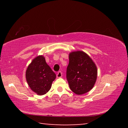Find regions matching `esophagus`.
Instances as JSON below:
<instances>
[{
  "label": "esophagus",
  "mask_w": 128,
  "mask_h": 128,
  "mask_svg": "<svg viewBox=\"0 0 128 128\" xmlns=\"http://www.w3.org/2000/svg\"><path fill=\"white\" fill-rule=\"evenodd\" d=\"M56 76H57L58 78H60L62 77V72L61 71H59V72H58L57 74H56Z\"/></svg>",
  "instance_id": "esophagus-1"
}]
</instances>
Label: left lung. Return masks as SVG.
Instances as JSON below:
<instances>
[{
  "instance_id": "left-lung-1",
  "label": "left lung",
  "mask_w": 128,
  "mask_h": 128,
  "mask_svg": "<svg viewBox=\"0 0 128 128\" xmlns=\"http://www.w3.org/2000/svg\"><path fill=\"white\" fill-rule=\"evenodd\" d=\"M66 79L73 92L82 95L92 89L97 78L96 65L84 51L72 52L69 55Z\"/></svg>"
}]
</instances>
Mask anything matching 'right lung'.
I'll use <instances>...</instances> for the list:
<instances>
[{
    "label": "right lung",
    "instance_id": "right-lung-1",
    "mask_svg": "<svg viewBox=\"0 0 128 128\" xmlns=\"http://www.w3.org/2000/svg\"><path fill=\"white\" fill-rule=\"evenodd\" d=\"M56 74L48 64L44 56L40 55L34 59L26 71V79L30 88L38 95L48 92Z\"/></svg>",
    "mask_w": 128,
    "mask_h": 128
}]
</instances>
